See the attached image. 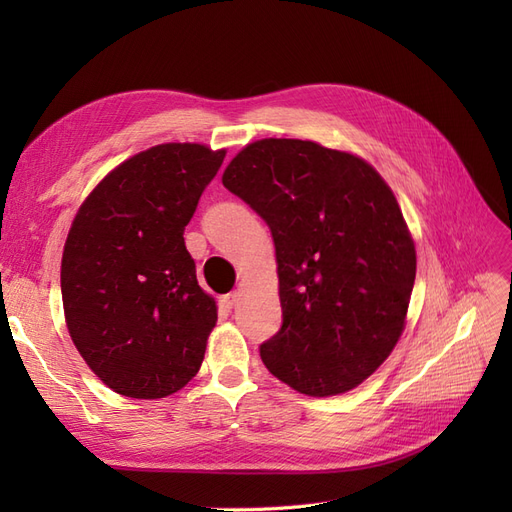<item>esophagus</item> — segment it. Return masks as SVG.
Wrapping results in <instances>:
<instances>
[{"label": "esophagus", "mask_w": 512, "mask_h": 512, "mask_svg": "<svg viewBox=\"0 0 512 512\" xmlns=\"http://www.w3.org/2000/svg\"><path fill=\"white\" fill-rule=\"evenodd\" d=\"M237 301H239V292H228V294H224V297L220 299V303H222V307H226V309H232L237 305Z\"/></svg>", "instance_id": "esophagus-1"}]
</instances>
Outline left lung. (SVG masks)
<instances>
[{
  "label": "left lung",
  "instance_id": "left-lung-1",
  "mask_svg": "<svg viewBox=\"0 0 512 512\" xmlns=\"http://www.w3.org/2000/svg\"><path fill=\"white\" fill-rule=\"evenodd\" d=\"M224 188L267 222L282 327L260 359L294 391L359 386L404 331L414 241L389 185L365 160L299 138H262L226 166Z\"/></svg>",
  "mask_w": 512,
  "mask_h": 512
}]
</instances>
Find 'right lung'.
I'll return each mask as SVG.
<instances>
[{"label": "right lung", "mask_w": 512, "mask_h": 512, "mask_svg": "<svg viewBox=\"0 0 512 512\" xmlns=\"http://www.w3.org/2000/svg\"><path fill=\"white\" fill-rule=\"evenodd\" d=\"M226 151L166 143L136 153L87 196L61 258L76 350L119 395L160 399L205 359L218 307L198 286L183 230Z\"/></svg>", "instance_id": "obj_1"}]
</instances>
